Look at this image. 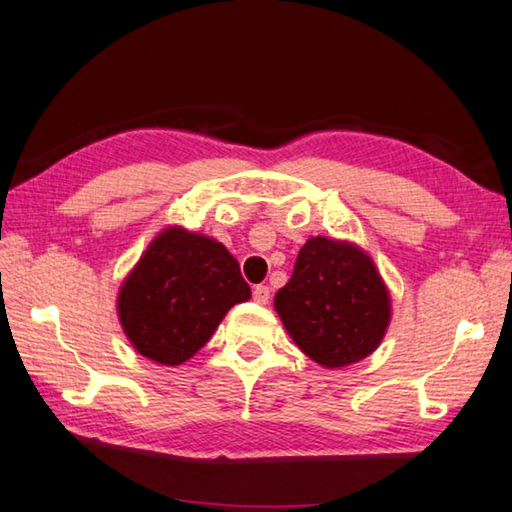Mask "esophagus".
Masks as SVG:
<instances>
[{
  "label": "esophagus",
  "mask_w": 512,
  "mask_h": 512,
  "mask_svg": "<svg viewBox=\"0 0 512 512\" xmlns=\"http://www.w3.org/2000/svg\"><path fill=\"white\" fill-rule=\"evenodd\" d=\"M253 300L257 304H268V300H271V288H268V286H255Z\"/></svg>",
  "instance_id": "34e87169"
}]
</instances>
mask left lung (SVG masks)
<instances>
[{
	"mask_svg": "<svg viewBox=\"0 0 512 512\" xmlns=\"http://www.w3.org/2000/svg\"><path fill=\"white\" fill-rule=\"evenodd\" d=\"M275 311L306 356L338 369L376 351L392 318V300L365 250L311 237L291 280L275 295Z\"/></svg>",
	"mask_w": 512,
	"mask_h": 512,
	"instance_id": "obj_1",
	"label": "left lung"
}]
</instances>
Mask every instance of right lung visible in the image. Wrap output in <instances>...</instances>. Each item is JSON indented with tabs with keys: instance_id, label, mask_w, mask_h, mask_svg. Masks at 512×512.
Instances as JSON below:
<instances>
[{
	"instance_id": "add662e5",
	"label": "right lung",
	"mask_w": 512,
	"mask_h": 512,
	"mask_svg": "<svg viewBox=\"0 0 512 512\" xmlns=\"http://www.w3.org/2000/svg\"><path fill=\"white\" fill-rule=\"evenodd\" d=\"M250 297L237 259L224 244L179 226L152 239L118 291V320L141 356L176 367Z\"/></svg>"
}]
</instances>
